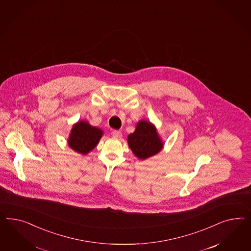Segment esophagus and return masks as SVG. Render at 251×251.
I'll return each instance as SVG.
<instances>
[{"instance_id":"1","label":"esophagus","mask_w":251,"mask_h":251,"mask_svg":"<svg viewBox=\"0 0 251 251\" xmlns=\"http://www.w3.org/2000/svg\"><path fill=\"white\" fill-rule=\"evenodd\" d=\"M112 135L116 137V138H121L122 136V133L120 131V130L114 129V130H112Z\"/></svg>"}]
</instances>
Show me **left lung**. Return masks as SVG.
<instances>
[{
  "instance_id": "obj_1",
  "label": "left lung",
  "mask_w": 251,
  "mask_h": 251,
  "mask_svg": "<svg viewBox=\"0 0 251 251\" xmlns=\"http://www.w3.org/2000/svg\"><path fill=\"white\" fill-rule=\"evenodd\" d=\"M128 143L133 153L143 160L159 152L163 146L153 125L145 121L137 124L135 131L128 137Z\"/></svg>"
}]
</instances>
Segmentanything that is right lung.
<instances>
[{"mask_svg": "<svg viewBox=\"0 0 251 251\" xmlns=\"http://www.w3.org/2000/svg\"><path fill=\"white\" fill-rule=\"evenodd\" d=\"M101 136V129L90 126L88 122H77L72 129L68 144L75 151L87 154L95 148Z\"/></svg>", "mask_w": 251, "mask_h": 251, "instance_id": "obj_1", "label": "right lung"}]
</instances>
